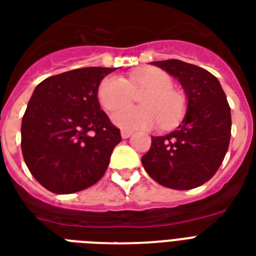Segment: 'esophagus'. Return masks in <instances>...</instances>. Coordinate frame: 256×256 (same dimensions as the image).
Instances as JSON below:
<instances>
[{
  "mask_svg": "<svg viewBox=\"0 0 256 256\" xmlns=\"http://www.w3.org/2000/svg\"><path fill=\"white\" fill-rule=\"evenodd\" d=\"M130 134H132V130H122V138H128Z\"/></svg>",
  "mask_w": 256,
  "mask_h": 256,
  "instance_id": "obj_1",
  "label": "esophagus"
}]
</instances>
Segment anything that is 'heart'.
Instances as JSON below:
<instances>
[{
  "instance_id": "heart-1",
  "label": "heart",
  "mask_w": 256,
  "mask_h": 256,
  "mask_svg": "<svg viewBox=\"0 0 256 256\" xmlns=\"http://www.w3.org/2000/svg\"><path fill=\"white\" fill-rule=\"evenodd\" d=\"M174 80L159 68L134 70L126 78L108 76L101 81L97 97L106 112L130 104L140 96V107H126L112 114V122L122 130H144L160 124L162 128L174 126L187 110V98L172 88Z\"/></svg>"
}]
</instances>
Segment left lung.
Masks as SVG:
<instances>
[{
  "label": "left lung",
  "mask_w": 256,
  "mask_h": 256,
  "mask_svg": "<svg viewBox=\"0 0 256 256\" xmlns=\"http://www.w3.org/2000/svg\"><path fill=\"white\" fill-rule=\"evenodd\" d=\"M152 65L178 78L188 104L174 132L152 138L142 163L164 187L192 190L208 182L224 159L231 138V110L220 82L208 70L180 60Z\"/></svg>",
  "instance_id": "obj_1"
}]
</instances>
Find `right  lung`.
<instances>
[{
    "label": "right lung",
    "mask_w": 256,
    "mask_h": 256,
    "mask_svg": "<svg viewBox=\"0 0 256 256\" xmlns=\"http://www.w3.org/2000/svg\"><path fill=\"white\" fill-rule=\"evenodd\" d=\"M114 68L73 69L36 86L21 124V150L34 179L54 194H73L102 178L120 130L100 110L97 89Z\"/></svg>",
    "instance_id": "obj_1"
}]
</instances>
